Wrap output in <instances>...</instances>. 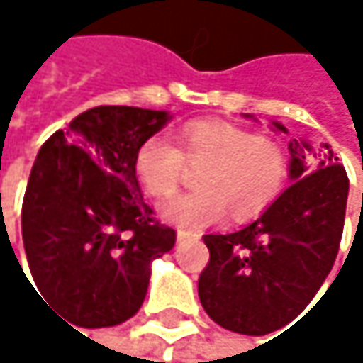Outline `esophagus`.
Wrapping results in <instances>:
<instances>
[{"label":"esophagus","instance_id":"1","mask_svg":"<svg viewBox=\"0 0 363 363\" xmlns=\"http://www.w3.org/2000/svg\"><path fill=\"white\" fill-rule=\"evenodd\" d=\"M177 240H179V244H182V242H189V240H197V233H195V231H186V229H179Z\"/></svg>","mask_w":363,"mask_h":363}]
</instances>
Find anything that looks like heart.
Returning <instances> with one entry per match:
<instances>
[{
    "label": "heart",
    "instance_id": "b5f03b06",
    "mask_svg": "<svg viewBox=\"0 0 363 363\" xmlns=\"http://www.w3.org/2000/svg\"><path fill=\"white\" fill-rule=\"evenodd\" d=\"M186 166L199 170L195 193L172 199L164 216L181 227H206L225 218L260 214L288 179L284 147L225 121H193L179 132V149L162 136L147 138L134 155V172L155 199L172 197Z\"/></svg>",
    "mask_w": 363,
    "mask_h": 363
}]
</instances>
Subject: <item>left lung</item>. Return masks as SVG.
Listing matches in <instances>:
<instances>
[{"mask_svg":"<svg viewBox=\"0 0 363 363\" xmlns=\"http://www.w3.org/2000/svg\"><path fill=\"white\" fill-rule=\"evenodd\" d=\"M246 117H252L246 113ZM273 130H288L273 121ZM292 184L244 229L203 235L210 262L197 292L206 313L238 334L262 336L298 318L338 254L349 179L324 143L292 138Z\"/></svg>","mask_w":363,"mask_h":363,"instance_id":"1","label":"left lung"}]
</instances>
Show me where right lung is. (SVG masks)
<instances>
[{"label": "right lung", "mask_w": 363, "mask_h": 363, "mask_svg": "<svg viewBox=\"0 0 363 363\" xmlns=\"http://www.w3.org/2000/svg\"><path fill=\"white\" fill-rule=\"evenodd\" d=\"M166 111L94 107L37 153L23 199V242L37 290L73 328H109L143 305L151 262L174 248L134 172Z\"/></svg>", "instance_id": "1"}]
</instances>
